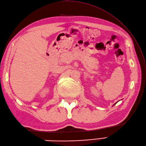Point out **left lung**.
Masks as SVG:
<instances>
[{
    "label": "left lung",
    "mask_w": 146,
    "mask_h": 146,
    "mask_svg": "<svg viewBox=\"0 0 146 146\" xmlns=\"http://www.w3.org/2000/svg\"><path fill=\"white\" fill-rule=\"evenodd\" d=\"M115 104H114V105H115Z\"/></svg>",
    "instance_id": "obj_1"
}]
</instances>
